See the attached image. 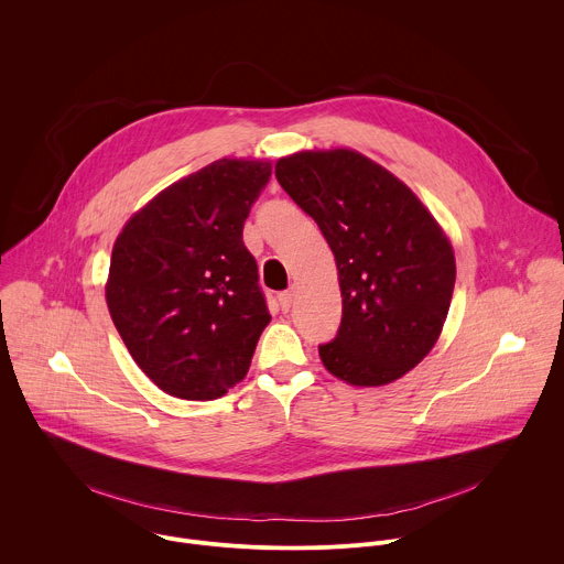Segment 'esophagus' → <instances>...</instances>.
Returning <instances> with one entry per match:
<instances>
[{"label":"esophagus","mask_w":564,"mask_h":564,"mask_svg":"<svg viewBox=\"0 0 564 564\" xmlns=\"http://www.w3.org/2000/svg\"><path fill=\"white\" fill-rule=\"evenodd\" d=\"M279 303H281V310H283V312H288V310L292 307V303H294V290H285V292H281V294H279Z\"/></svg>","instance_id":"esophagus-1"}]
</instances>
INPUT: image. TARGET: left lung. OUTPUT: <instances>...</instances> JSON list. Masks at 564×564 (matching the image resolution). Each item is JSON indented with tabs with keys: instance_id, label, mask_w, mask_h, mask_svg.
<instances>
[{
	"instance_id": "obj_1",
	"label": "left lung",
	"mask_w": 564,
	"mask_h": 564,
	"mask_svg": "<svg viewBox=\"0 0 564 564\" xmlns=\"http://www.w3.org/2000/svg\"><path fill=\"white\" fill-rule=\"evenodd\" d=\"M279 185L314 218L341 285L337 337L324 366L352 386H383L435 346L455 288V257L422 200L352 149L299 151L274 167Z\"/></svg>"
}]
</instances>
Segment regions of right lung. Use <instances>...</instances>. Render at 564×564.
<instances>
[{
    "label": "right lung",
    "instance_id": "obj_1",
    "mask_svg": "<svg viewBox=\"0 0 564 564\" xmlns=\"http://www.w3.org/2000/svg\"><path fill=\"white\" fill-rule=\"evenodd\" d=\"M270 176L263 160H216L160 192L116 238L107 305L160 390L216 399L248 375L272 316L243 223Z\"/></svg>",
    "mask_w": 564,
    "mask_h": 564
}]
</instances>
